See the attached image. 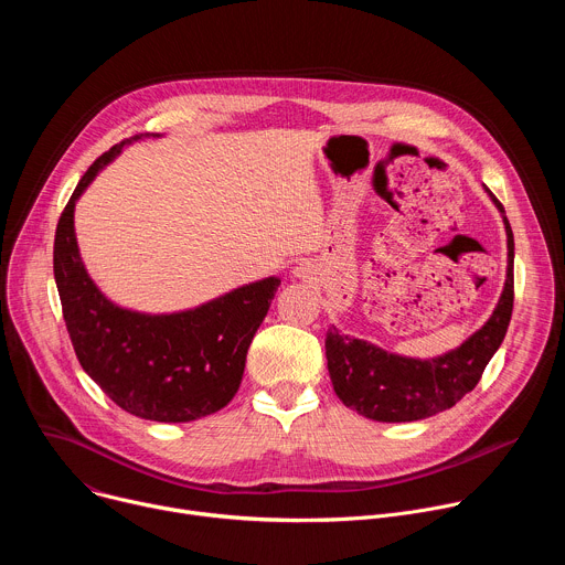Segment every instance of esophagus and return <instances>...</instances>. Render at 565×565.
Returning <instances> with one entry per match:
<instances>
[{"label": "esophagus", "instance_id": "esophagus-1", "mask_svg": "<svg viewBox=\"0 0 565 565\" xmlns=\"http://www.w3.org/2000/svg\"><path fill=\"white\" fill-rule=\"evenodd\" d=\"M315 275H317V273H315V266L308 264V262H303V264H299V266L292 268V277H295V279H301V281H312Z\"/></svg>", "mask_w": 565, "mask_h": 565}]
</instances>
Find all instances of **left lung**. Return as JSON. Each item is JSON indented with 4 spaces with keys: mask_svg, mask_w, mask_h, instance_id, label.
Listing matches in <instances>:
<instances>
[{
    "mask_svg": "<svg viewBox=\"0 0 565 565\" xmlns=\"http://www.w3.org/2000/svg\"><path fill=\"white\" fill-rule=\"evenodd\" d=\"M501 212L508 234V270L503 292L490 319L460 347L436 358H407L366 340L327 333V360L333 388L344 405L377 423H414L431 418L469 393L490 364L510 327L514 306V234L499 199L486 188Z\"/></svg>",
    "mask_w": 565,
    "mask_h": 565,
    "instance_id": "1",
    "label": "left lung"
}]
</instances>
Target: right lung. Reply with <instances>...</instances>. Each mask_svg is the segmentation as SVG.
<instances>
[{
	"instance_id": "1",
	"label": "right lung",
	"mask_w": 565,
	"mask_h": 565,
	"mask_svg": "<svg viewBox=\"0 0 565 565\" xmlns=\"http://www.w3.org/2000/svg\"><path fill=\"white\" fill-rule=\"evenodd\" d=\"M163 134H138L105 151L71 194L53 246V275L66 331L87 375L120 409L153 423H192L216 414L238 391L246 353L281 284L266 277L194 308L140 312L111 301L79 257L75 203L122 147Z\"/></svg>"
}]
</instances>
